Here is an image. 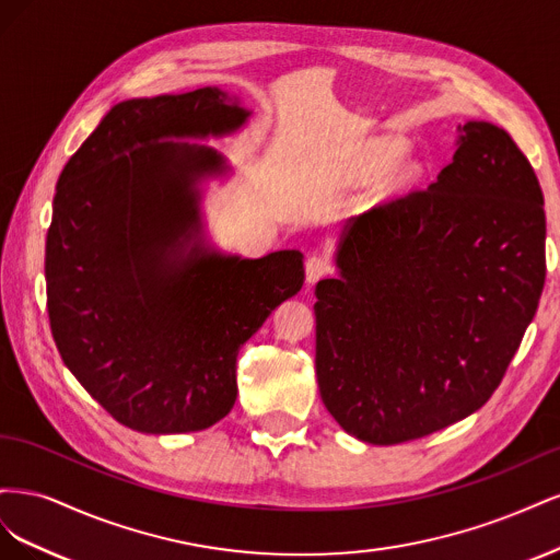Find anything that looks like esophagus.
<instances>
[{
  "instance_id": "34e87169",
  "label": "esophagus",
  "mask_w": 560,
  "mask_h": 560,
  "mask_svg": "<svg viewBox=\"0 0 560 560\" xmlns=\"http://www.w3.org/2000/svg\"><path fill=\"white\" fill-rule=\"evenodd\" d=\"M331 273V261L329 259H325V257H311L308 261H306V280L308 282H317V280H322V278H327Z\"/></svg>"
}]
</instances>
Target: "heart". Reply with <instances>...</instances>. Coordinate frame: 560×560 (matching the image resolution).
Masks as SVG:
<instances>
[{
  "label": "heart",
  "mask_w": 560,
  "mask_h": 560,
  "mask_svg": "<svg viewBox=\"0 0 560 560\" xmlns=\"http://www.w3.org/2000/svg\"><path fill=\"white\" fill-rule=\"evenodd\" d=\"M401 151L404 147L399 142H381L371 149V161H374L378 171H383V167H389L395 161L401 159Z\"/></svg>",
  "instance_id": "heart-1"
}]
</instances>
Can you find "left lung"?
I'll use <instances>...</instances> for the list:
<instances>
[{"mask_svg": "<svg viewBox=\"0 0 560 560\" xmlns=\"http://www.w3.org/2000/svg\"><path fill=\"white\" fill-rule=\"evenodd\" d=\"M545 196L510 132L457 126L428 189L371 208L317 282L319 397L348 434L401 444L490 399L547 276Z\"/></svg>", "mask_w": 560, "mask_h": 560, "instance_id": "1", "label": "left lung"}]
</instances>
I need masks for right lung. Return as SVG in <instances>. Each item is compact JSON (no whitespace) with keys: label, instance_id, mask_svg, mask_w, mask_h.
<instances>
[{"label":"right lung","instance_id":"add662e5","mask_svg":"<svg viewBox=\"0 0 560 560\" xmlns=\"http://www.w3.org/2000/svg\"><path fill=\"white\" fill-rule=\"evenodd\" d=\"M219 89L126 100L60 173L46 235V308L67 369L121 425L196 432L235 404L247 338L303 284V254L222 257L189 245L194 184L214 149L161 142L241 128Z\"/></svg>","mask_w":560,"mask_h":560}]
</instances>
